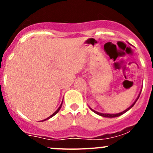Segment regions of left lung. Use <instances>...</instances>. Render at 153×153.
<instances>
[{"instance_id": "left-lung-1", "label": "left lung", "mask_w": 153, "mask_h": 153, "mask_svg": "<svg viewBox=\"0 0 153 153\" xmlns=\"http://www.w3.org/2000/svg\"><path fill=\"white\" fill-rule=\"evenodd\" d=\"M141 91H142V90H141ZM141 91H140V94H139V95H138L137 98H136V100H135V102H133V103H132V105H131V106H129V108H127L126 109H125V110H124V111L121 112V113H116V114H109V113H99V112L96 111V110H94V109H92V108H90V109H91L92 111H93V112H94V113H97V114L100 115V116H101V117H107V118H114V117H120V116H121V115H123V113H125L126 112H127V111H128V110H129V109H130L132 107V106H134V104L136 103V101H137V100H138V99H139V97H140V93H141Z\"/></svg>"}]
</instances>
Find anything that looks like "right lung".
Listing matches in <instances>:
<instances>
[{
    "label": "right lung",
    "mask_w": 153,
    "mask_h": 153,
    "mask_svg": "<svg viewBox=\"0 0 153 153\" xmlns=\"http://www.w3.org/2000/svg\"><path fill=\"white\" fill-rule=\"evenodd\" d=\"M62 104H63V102H61V104H60V106H59V108H58V109H56V111H55V112H54V113H53V114H52V115H51V116H50V117H47V119H45V120H43V121H45V120H49V119H51V117H53V116H55V115H56V113H58V112L60 111V108H61V106H62Z\"/></svg>",
    "instance_id": "1"
}]
</instances>
